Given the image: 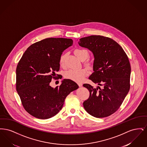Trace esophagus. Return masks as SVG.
<instances>
[{"mask_svg": "<svg viewBox=\"0 0 147 147\" xmlns=\"http://www.w3.org/2000/svg\"><path fill=\"white\" fill-rule=\"evenodd\" d=\"M78 85H79V87H82V85H83V84H82V83H78Z\"/></svg>", "mask_w": 147, "mask_h": 147, "instance_id": "esophagus-1", "label": "esophagus"}]
</instances>
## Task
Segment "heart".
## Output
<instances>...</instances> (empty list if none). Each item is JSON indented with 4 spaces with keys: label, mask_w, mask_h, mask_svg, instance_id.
Here are the masks:
<instances>
[{
    "label": "heart",
    "mask_w": 147,
    "mask_h": 147,
    "mask_svg": "<svg viewBox=\"0 0 147 147\" xmlns=\"http://www.w3.org/2000/svg\"><path fill=\"white\" fill-rule=\"evenodd\" d=\"M74 53L80 59H82L83 58L85 59L89 56L88 52L84 49H76L74 51ZM65 55L63 54L59 58V64L61 66H64ZM87 67L89 68H91V63H86ZM88 74V70L86 68H81L78 69H69L64 73V77L66 79L74 81L76 82H81L85 78Z\"/></svg>",
    "instance_id": "heart-1"
}]
</instances>
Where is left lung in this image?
<instances>
[{
	"label": "left lung",
	"mask_w": 147,
	"mask_h": 147,
	"mask_svg": "<svg viewBox=\"0 0 147 147\" xmlns=\"http://www.w3.org/2000/svg\"><path fill=\"white\" fill-rule=\"evenodd\" d=\"M78 44L93 53L94 72L89 79L98 85L94 88L83 84L90 92L89 98L83 102L84 109L94 117H107L119 109L129 90L131 68L128 58L119 43L107 37H85ZM100 86L103 88L101 89Z\"/></svg>",
	"instance_id": "left-lung-1"
}]
</instances>
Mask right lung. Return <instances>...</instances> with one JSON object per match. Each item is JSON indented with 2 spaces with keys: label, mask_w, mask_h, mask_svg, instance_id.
<instances>
[{
  "label": "right lung",
  "mask_w": 147,
  "mask_h": 147,
  "mask_svg": "<svg viewBox=\"0 0 147 147\" xmlns=\"http://www.w3.org/2000/svg\"><path fill=\"white\" fill-rule=\"evenodd\" d=\"M73 42L70 38H45L28 47L18 63L16 91L25 110L34 117L47 119L55 116L66 97L78 89L76 82L66 79L59 86L50 85L59 70L61 56Z\"/></svg>",
  "instance_id": "1"
}]
</instances>
